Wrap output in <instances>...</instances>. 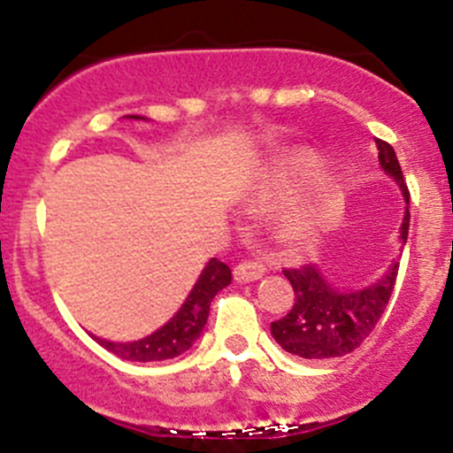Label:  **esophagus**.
Returning <instances> with one entry per match:
<instances>
[{
  "label": "esophagus",
  "instance_id": "34e87169",
  "mask_svg": "<svg viewBox=\"0 0 453 453\" xmlns=\"http://www.w3.org/2000/svg\"><path fill=\"white\" fill-rule=\"evenodd\" d=\"M265 273V265L260 260L248 258V260H241L239 265H234V278L239 282H250L256 280Z\"/></svg>",
  "mask_w": 453,
  "mask_h": 453
}]
</instances>
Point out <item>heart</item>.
Returning <instances> with one entry per match:
<instances>
[{
  "instance_id": "obj_1",
  "label": "heart",
  "mask_w": 453,
  "mask_h": 453,
  "mask_svg": "<svg viewBox=\"0 0 453 453\" xmlns=\"http://www.w3.org/2000/svg\"><path fill=\"white\" fill-rule=\"evenodd\" d=\"M291 173H300V175H304V173H311L315 168V159L311 155H296L294 159H291L289 164ZM315 223L313 214H296L294 219H291L289 223H287V232H289V236H303L304 232L311 230V226Z\"/></svg>"
}]
</instances>
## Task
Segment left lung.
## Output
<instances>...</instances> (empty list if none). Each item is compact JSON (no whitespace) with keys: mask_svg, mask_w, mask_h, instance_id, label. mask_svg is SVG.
Listing matches in <instances>:
<instances>
[{"mask_svg":"<svg viewBox=\"0 0 453 453\" xmlns=\"http://www.w3.org/2000/svg\"><path fill=\"white\" fill-rule=\"evenodd\" d=\"M374 144L379 150V164L395 177L410 203V190L395 149L379 138H374ZM408 230L410 210L405 208L401 226L403 241L408 239ZM282 273L294 287L296 300L285 318L272 322V335L287 353L304 359H331L353 353L377 326L395 291L399 263L395 260L381 280L362 291L333 289L313 265L282 269Z\"/></svg>","mask_w":453,"mask_h":453,"instance_id":"1","label":"left lung"}]
</instances>
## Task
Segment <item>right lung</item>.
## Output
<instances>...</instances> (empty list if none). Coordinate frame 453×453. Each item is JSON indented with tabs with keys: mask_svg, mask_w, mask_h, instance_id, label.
<instances>
[{
	"mask_svg": "<svg viewBox=\"0 0 453 453\" xmlns=\"http://www.w3.org/2000/svg\"><path fill=\"white\" fill-rule=\"evenodd\" d=\"M230 267L219 258H212L205 265L197 285L193 287L175 318L168 319L153 335L138 342H129V344H118V342H107L100 340V337H94V340L109 353L118 355L120 359H129V362H162V359L177 357L184 350H188L201 335L210 313V303L223 287L230 285Z\"/></svg>",
	"mask_w": 453,
	"mask_h": 453,
	"instance_id": "obj_1",
	"label": "right lung"
}]
</instances>
